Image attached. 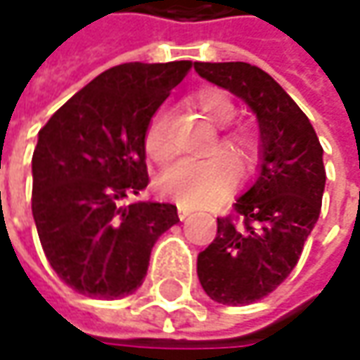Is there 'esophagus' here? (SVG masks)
I'll return each instance as SVG.
<instances>
[{
  "mask_svg": "<svg viewBox=\"0 0 360 360\" xmlns=\"http://www.w3.org/2000/svg\"><path fill=\"white\" fill-rule=\"evenodd\" d=\"M194 212V208H190V206H184V204H178V218L180 220H184L188 216Z\"/></svg>",
  "mask_w": 360,
  "mask_h": 360,
  "instance_id": "34e87169",
  "label": "esophagus"
}]
</instances>
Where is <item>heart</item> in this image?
<instances>
[{
  "instance_id": "1",
  "label": "heart",
  "mask_w": 360,
  "mask_h": 360,
  "mask_svg": "<svg viewBox=\"0 0 360 360\" xmlns=\"http://www.w3.org/2000/svg\"><path fill=\"white\" fill-rule=\"evenodd\" d=\"M192 104L216 126H224L220 134V144L232 150L246 162H256L260 156V138L252 128L242 124H230L236 116V104L229 91L220 88H202L192 94ZM146 156L154 162H166L172 156V146L168 138V112L158 110L146 126ZM240 178V166L236 158L218 150L204 160H180L168 170L160 174L156 188L164 198L180 202L184 206H206L220 200L236 186Z\"/></svg>"
}]
</instances>
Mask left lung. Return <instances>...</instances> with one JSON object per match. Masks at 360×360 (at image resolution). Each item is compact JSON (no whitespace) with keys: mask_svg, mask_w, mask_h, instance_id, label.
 <instances>
[{"mask_svg":"<svg viewBox=\"0 0 360 360\" xmlns=\"http://www.w3.org/2000/svg\"><path fill=\"white\" fill-rule=\"evenodd\" d=\"M194 70L255 110L260 176L234 212L216 218V236L198 255V278L220 304H250L269 297L297 266L314 229L326 172L311 120L278 82L246 62H196Z\"/></svg>","mask_w":360,"mask_h":360,"instance_id":"8db88e82","label":"left lung"}]
</instances>
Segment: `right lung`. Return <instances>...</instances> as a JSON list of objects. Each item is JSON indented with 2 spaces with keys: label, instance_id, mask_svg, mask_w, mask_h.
<instances>
[{
  "label": "right lung",
  "instance_id": "obj_1",
  "mask_svg": "<svg viewBox=\"0 0 360 360\" xmlns=\"http://www.w3.org/2000/svg\"><path fill=\"white\" fill-rule=\"evenodd\" d=\"M190 68L186 60L114 65L39 130L32 212L51 269L79 295H131L152 246L180 222L174 204L124 200L150 182L146 126Z\"/></svg>",
  "mask_w": 360,
  "mask_h": 360
}]
</instances>
